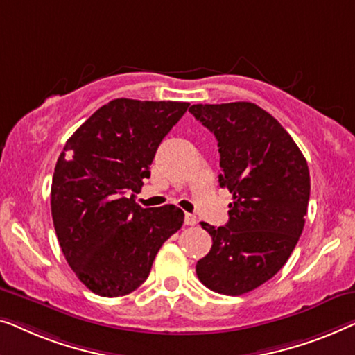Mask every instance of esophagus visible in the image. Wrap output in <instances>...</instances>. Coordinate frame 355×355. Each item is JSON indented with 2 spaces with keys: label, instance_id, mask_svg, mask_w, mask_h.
<instances>
[{
  "label": "esophagus",
  "instance_id": "34e87169",
  "mask_svg": "<svg viewBox=\"0 0 355 355\" xmlns=\"http://www.w3.org/2000/svg\"><path fill=\"white\" fill-rule=\"evenodd\" d=\"M196 223H198L196 216H193V214H187V216H184V225L193 227V225H196Z\"/></svg>",
  "mask_w": 355,
  "mask_h": 355
}]
</instances>
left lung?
<instances>
[{"mask_svg": "<svg viewBox=\"0 0 355 355\" xmlns=\"http://www.w3.org/2000/svg\"><path fill=\"white\" fill-rule=\"evenodd\" d=\"M189 112L216 135L218 183L233 194L225 227L201 223L212 248L196 273L212 291L239 296L277 275L296 248L311 196L309 167L286 130L257 104H193Z\"/></svg>", "mask_w": 355, "mask_h": 355, "instance_id": "left-lung-1", "label": "left lung"}]
</instances>
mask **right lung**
<instances>
[{"instance_id":"right-lung-1","label":"right lung","mask_w":355,"mask_h":355,"mask_svg":"<svg viewBox=\"0 0 355 355\" xmlns=\"http://www.w3.org/2000/svg\"><path fill=\"white\" fill-rule=\"evenodd\" d=\"M188 106L112 99L77 128L58 159L54 230L67 263L94 294L119 297L135 291L162 244L183 225L182 209H143L133 193L151 175L159 144Z\"/></svg>"}]
</instances>
